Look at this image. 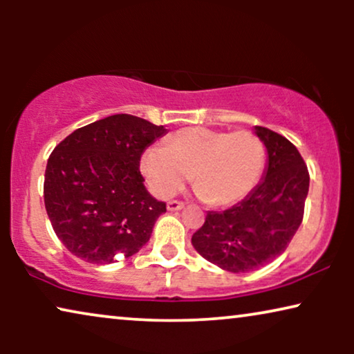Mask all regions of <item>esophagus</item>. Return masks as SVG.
Instances as JSON below:
<instances>
[{
    "label": "esophagus",
    "instance_id": "34e87169",
    "mask_svg": "<svg viewBox=\"0 0 354 354\" xmlns=\"http://www.w3.org/2000/svg\"><path fill=\"white\" fill-rule=\"evenodd\" d=\"M183 203L182 201H169L167 203V211H180L183 209Z\"/></svg>",
    "mask_w": 354,
    "mask_h": 354
}]
</instances>
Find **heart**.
Listing matches in <instances>:
<instances>
[{
	"instance_id": "heart-1",
	"label": "heart",
	"mask_w": 354,
	"mask_h": 354,
	"mask_svg": "<svg viewBox=\"0 0 354 354\" xmlns=\"http://www.w3.org/2000/svg\"><path fill=\"white\" fill-rule=\"evenodd\" d=\"M264 166V145L248 130L182 129L169 137L166 148H149L142 158L143 176L158 196L176 195L192 177L201 200L216 207L248 196Z\"/></svg>"
}]
</instances>
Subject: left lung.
I'll return each instance as SVG.
<instances>
[{"label":"left lung","mask_w":354,"mask_h":354,"mask_svg":"<svg viewBox=\"0 0 354 354\" xmlns=\"http://www.w3.org/2000/svg\"><path fill=\"white\" fill-rule=\"evenodd\" d=\"M268 151L261 182L229 209L209 211L192 236L203 258L229 272H250L287 250L304 214L309 174L301 154L282 135L254 127Z\"/></svg>","instance_id":"left-lung-1"}]
</instances>
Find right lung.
I'll return each instance as SVG.
<instances>
[{"instance_id":"obj_1","label":"right lung","mask_w":354,"mask_h":354,"mask_svg":"<svg viewBox=\"0 0 354 354\" xmlns=\"http://www.w3.org/2000/svg\"><path fill=\"white\" fill-rule=\"evenodd\" d=\"M162 125L114 114L77 129L53 149L45 172V207L62 245L91 264L129 258L147 245L166 212L145 187L140 158Z\"/></svg>"}]
</instances>
